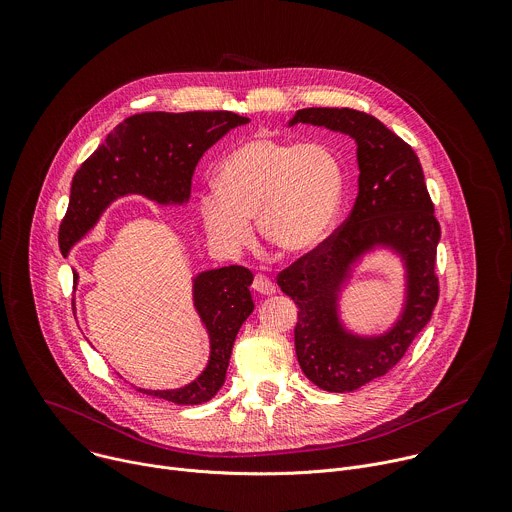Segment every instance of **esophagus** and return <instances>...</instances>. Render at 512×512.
<instances>
[{"instance_id": "34e87169", "label": "esophagus", "mask_w": 512, "mask_h": 512, "mask_svg": "<svg viewBox=\"0 0 512 512\" xmlns=\"http://www.w3.org/2000/svg\"><path fill=\"white\" fill-rule=\"evenodd\" d=\"M252 288L258 292V294H264V296H270L276 292V286L272 284V280L264 274H256L254 276V282H252Z\"/></svg>"}]
</instances>
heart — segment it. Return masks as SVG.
I'll return each mask as SVG.
<instances>
[{
	"instance_id": "obj_1",
	"label": "heart",
	"mask_w": 512,
	"mask_h": 512,
	"mask_svg": "<svg viewBox=\"0 0 512 512\" xmlns=\"http://www.w3.org/2000/svg\"><path fill=\"white\" fill-rule=\"evenodd\" d=\"M216 193L203 195L199 218L220 250L238 254L262 240L284 256L313 252L333 228L345 187L343 167L325 145L256 137L216 169Z\"/></svg>"
}]
</instances>
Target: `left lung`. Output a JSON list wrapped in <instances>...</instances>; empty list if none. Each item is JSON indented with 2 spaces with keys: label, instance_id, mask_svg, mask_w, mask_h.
<instances>
[{
  "label": "left lung",
  "instance_id": "obj_1",
  "mask_svg": "<svg viewBox=\"0 0 512 512\" xmlns=\"http://www.w3.org/2000/svg\"><path fill=\"white\" fill-rule=\"evenodd\" d=\"M296 123L327 127L357 143L359 193L351 216L278 274L280 290L298 306L294 347L300 369L325 391H355L395 367L430 323L440 292L434 272L440 224L418 155L381 121L353 109H302L288 127ZM375 247L402 258L406 298L385 334L357 336L342 325L338 298L352 266Z\"/></svg>",
  "mask_w": 512,
  "mask_h": 512
}]
</instances>
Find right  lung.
I'll return each instance as SVG.
<instances>
[{
    "label": "right lung",
    "mask_w": 512,
    "mask_h": 512,
    "mask_svg": "<svg viewBox=\"0 0 512 512\" xmlns=\"http://www.w3.org/2000/svg\"><path fill=\"white\" fill-rule=\"evenodd\" d=\"M250 119L230 111L141 113L125 119L76 171L58 244L62 256L80 242L119 197L137 193L159 206H183L197 161L230 129ZM74 282H78V274ZM244 266H224L193 278V306L210 337V359L197 379L177 389H139L177 405L210 401L226 381L232 347L254 311Z\"/></svg>",
    "instance_id": "add662e5"
}]
</instances>
